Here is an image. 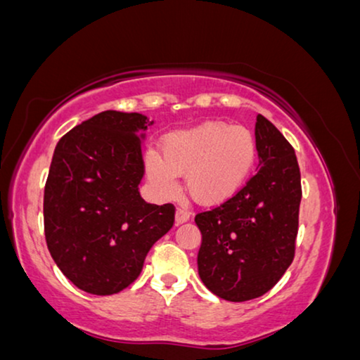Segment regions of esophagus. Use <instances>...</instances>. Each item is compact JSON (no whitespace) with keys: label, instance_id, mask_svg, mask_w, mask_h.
<instances>
[{"label":"esophagus","instance_id":"obj_1","mask_svg":"<svg viewBox=\"0 0 360 360\" xmlns=\"http://www.w3.org/2000/svg\"><path fill=\"white\" fill-rule=\"evenodd\" d=\"M189 218H191V210L187 207H179L178 210H176V224H182V223H186V221H189Z\"/></svg>","mask_w":360,"mask_h":360}]
</instances>
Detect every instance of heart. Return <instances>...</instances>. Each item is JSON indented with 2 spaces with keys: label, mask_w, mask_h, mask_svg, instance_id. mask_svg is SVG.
Wrapping results in <instances>:
<instances>
[{
  "label": "heart",
  "mask_w": 360,
  "mask_h": 360,
  "mask_svg": "<svg viewBox=\"0 0 360 360\" xmlns=\"http://www.w3.org/2000/svg\"><path fill=\"white\" fill-rule=\"evenodd\" d=\"M162 155H146V173L162 197L179 191L178 176L197 202L214 205L231 198L248 181L257 160V143L249 129L205 122L189 131L166 136Z\"/></svg>",
  "instance_id": "obj_1"
}]
</instances>
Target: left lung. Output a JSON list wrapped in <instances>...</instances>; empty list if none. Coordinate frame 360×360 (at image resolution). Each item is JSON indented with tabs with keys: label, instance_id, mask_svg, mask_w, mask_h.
I'll return each mask as SVG.
<instances>
[{
	"label": "left lung",
	"instance_id": "1",
	"mask_svg": "<svg viewBox=\"0 0 360 360\" xmlns=\"http://www.w3.org/2000/svg\"><path fill=\"white\" fill-rule=\"evenodd\" d=\"M259 166L238 194L198 213L197 265L214 296L244 302L264 296L294 259L299 224L300 171L283 134L262 115L255 122Z\"/></svg>",
	"mask_w": 360,
	"mask_h": 360
}]
</instances>
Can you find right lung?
I'll list each match as a JSON object with an SVG mask.
<instances>
[{"label":"right lung","instance_id":"1","mask_svg":"<svg viewBox=\"0 0 360 360\" xmlns=\"http://www.w3.org/2000/svg\"><path fill=\"white\" fill-rule=\"evenodd\" d=\"M141 112L103 111L61 137L43 195L48 250L82 291L111 296L141 275L148 250L173 228L174 205L141 197Z\"/></svg>","mask_w":360,"mask_h":360}]
</instances>
